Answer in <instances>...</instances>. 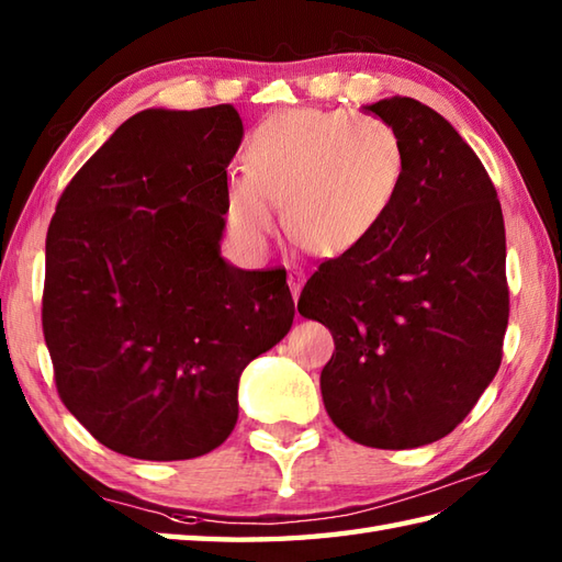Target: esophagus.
<instances>
[{
  "instance_id": "1",
  "label": "esophagus",
  "mask_w": 562,
  "mask_h": 562,
  "mask_svg": "<svg viewBox=\"0 0 562 562\" xmlns=\"http://www.w3.org/2000/svg\"><path fill=\"white\" fill-rule=\"evenodd\" d=\"M304 282H306V274H304V270H296V268H292V270L288 272V284H290V290H292L294 302L300 300V294H302Z\"/></svg>"
}]
</instances>
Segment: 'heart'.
I'll list each match as a JSON object with an SVG mask.
<instances>
[{
  "mask_svg": "<svg viewBox=\"0 0 562 562\" xmlns=\"http://www.w3.org/2000/svg\"><path fill=\"white\" fill-rule=\"evenodd\" d=\"M405 154L396 130L372 115L284 111L248 145L246 173L226 178V220L250 248L282 229L300 248L336 258L362 246L396 205Z\"/></svg>",
  "mask_w": 562,
  "mask_h": 562,
  "instance_id": "b5f03b06",
  "label": "heart"
}]
</instances>
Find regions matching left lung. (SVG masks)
<instances>
[{
  "label": "left lung",
  "instance_id": "obj_1",
  "mask_svg": "<svg viewBox=\"0 0 562 562\" xmlns=\"http://www.w3.org/2000/svg\"><path fill=\"white\" fill-rule=\"evenodd\" d=\"M362 111L396 130L401 195L362 246L321 262L296 308L336 340L321 372L336 427L364 447L415 449L471 413L503 360V207L475 151L429 105L391 97Z\"/></svg>",
  "mask_w": 562,
  "mask_h": 562
}]
</instances>
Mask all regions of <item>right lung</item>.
I'll use <instances>...</instances> for the list:
<instances>
[{
  "instance_id": "right-lung-1",
  "label": "right lung",
  "mask_w": 562,
  "mask_h": 562,
  "mask_svg": "<svg viewBox=\"0 0 562 562\" xmlns=\"http://www.w3.org/2000/svg\"><path fill=\"white\" fill-rule=\"evenodd\" d=\"M234 105L147 109L81 166L45 238L43 333L67 411L145 461L217 449L238 379L292 328L284 270L222 258Z\"/></svg>"
}]
</instances>
